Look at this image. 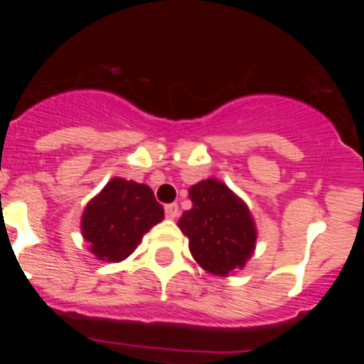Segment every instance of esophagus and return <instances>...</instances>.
I'll use <instances>...</instances> for the list:
<instances>
[{
	"instance_id": "1",
	"label": "esophagus",
	"mask_w": 364,
	"mask_h": 364,
	"mask_svg": "<svg viewBox=\"0 0 364 364\" xmlns=\"http://www.w3.org/2000/svg\"><path fill=\"white\" fill-rule=\"evenodd\" d=\"M164 210H166V217L171 218V220H175L178 217V205L176 204H167Z\"/></svg>"
}]
</instances>
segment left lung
I'll return each instance as SVG.
<instances>
[{
  "mask_svg": "<svg viewBox=\"0 0 364 364\" xmlns=\"http://www.w3.org/2000/svg\"><path fill=\"white\" fill-rule=\"evenodd\" d=\"M191 210L178 228L189 240L198 266L218 277L242 269L257 244V226L246 202L218 178H205L189 188Z\"/></svg>",
  "mask_w": 364,
  "mask_h": 364,
  "instance_id": "left-lung-1",
  "label": "left lung"
}]
</instances>
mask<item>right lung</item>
<instances>
[{"instance_id": "1", "label": "right lung", "mask_w": 364, "mask_h": 364, "mask_svg": "<svg viewBox=\"0 0 364 364\" xmlns=\"http://www.w3.org/2000/svg\"><path fill=\"white\" fill-rule=\"evenodd\" d=\"M162 218L164 208L149 186L114 176L85 205L80 230L96 259L122 262Z\"/></svg>"}]
</instances>
